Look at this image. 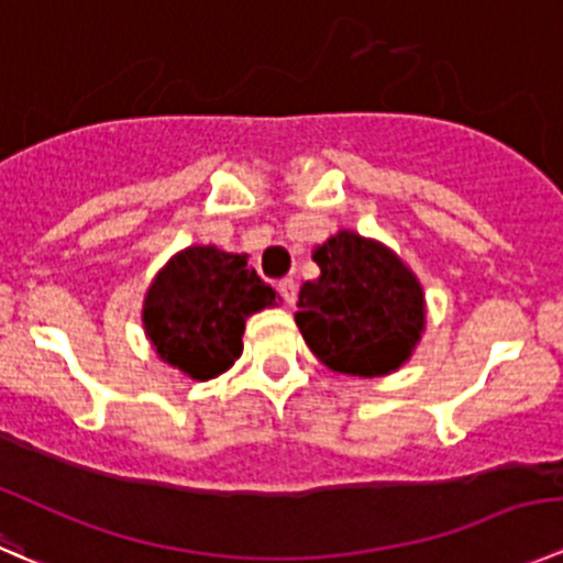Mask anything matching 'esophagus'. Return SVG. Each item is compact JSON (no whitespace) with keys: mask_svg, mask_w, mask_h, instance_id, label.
Listing matches in <instances>:
<instances>
[{"mask_svg":"<svg viewBox=\"0 0 563 563\" xmlns=\"http://www.w3.org/2000/svg\"><path fill=\"white\" fill-rule=\"evenodd\" d=\"M279 292H282L284 303H295V292H298V284H295L292 276H284V279H279Z\"/></svg>","mask_w":563,"mask_h":563,"instance_id":"esophagus-1","label":"esophagus"}]
</instances>
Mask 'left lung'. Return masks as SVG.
Returning a JSON list of instances; mask_svg holds the SVG:
<instances>
[{"mask_svg": "<svg viewBox=\"0 0 563 563\" xmlns=\"http://www.w3.org/2000/svg\"><path fill=\"white\" fill-rule=\"evenodd\" d=\"M320 276L298 292V322L311 353L333 372L388 375L424 331L421 284L397 254L355 232L314 252Z\"/></svg>", "mask_w": 563, "mask_h": 563, "instance_id": "8db88e82", "label": "left lung"}]
</instances>
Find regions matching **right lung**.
I'll list each match as a JSON object with an SVG mask.
<instances>
[{
  "instance_id": "obj_1",
  "label": "right lung",
  "mask_w": 563,
  "mask_h": 563,
  "mask_svg": "<svg viewBox=\"0 0 563 563\" xmlns=\"http://www.w3.org/2000/svg\"><path fill=\"white\" fill-rule=\"evenodd\" d=\"M246 254L191 246L158 274L144 300V328L166 364L210 380L235 364L246 317L276 303V289Z\"/></svg>"
}]
</instances>
